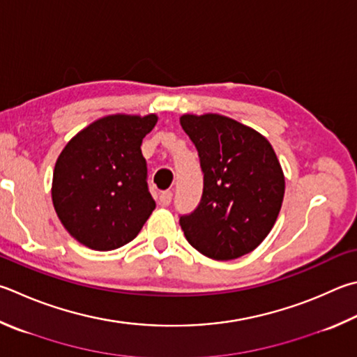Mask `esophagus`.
<instances>
[{
    "label": "esophagus",
    "mask_w": 357,
    "mask_h": 357,
    "mask_svg": "<svg viewBox=\"0 0 357 357\" xmlns=\"http://www.w3.org/2000/svg\"><path fill=\"white\" fill-rule=\"evenodd\" d=\"M172 198H173V192L172 190H164V192H160V195H159V203H160V206H168L172 203Z\"/></svg>",
    "instance_id": "esophagus-1"
}]
</instances>
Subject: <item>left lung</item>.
<instances>
[{"mask_svg":"<svg viewBox=\"0 0 357 357\" xmlns=\"http://www.w3.org/2000/svg\"><path fill=\"white\" fill-rule=\"evenodd\" d=\"M204 173L199 204L179 218L193 248L215 261L248 255L280 215L286 178L261 132L220 114L181 115Z\"/></svg>","mask_w":357,"mask_h":357,"instance_id":"left-lung-1","label":"left lung"}]
</instances>
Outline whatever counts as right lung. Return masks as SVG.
I'll return each mask as SVG.
<instances>
[{
	"label": "right lung",
	"mask_w": 357,
	"mask_h": 357,
	"mask_svg": "<svg viewBox=\"0 0 357 357\" xmlns=\"http://www.w3.org/2000/svg\"><path fill=\"white\" fill-rule=\"evenodd\" d=\"M156 123V114L101 116L57 158L54 211L68 234L87 248L109 251L129 243L156 207L140 150Z\"/></svg>",
	"instance_id": "obj_1"
}]
</instances>
